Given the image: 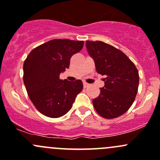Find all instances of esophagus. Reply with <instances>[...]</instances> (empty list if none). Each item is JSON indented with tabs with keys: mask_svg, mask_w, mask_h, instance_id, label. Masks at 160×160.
I'll return each instance as SVG.
<instances>
[{
	"mask_svg": "<svg viewBox=\"0 0 160 160\" xmlns=\"http://www.w3.org/2000/svg\"><path fill=\"white\" fill-rule=\"evenodd\" d=\"M88 86H89V83H86V82H83V88H88Z\"/></svg>",
	"mask_w": 160,
	"mask_h": 160,
	"instance_id": "obj_1",
	"label": "esophagus"
}]
</instances>
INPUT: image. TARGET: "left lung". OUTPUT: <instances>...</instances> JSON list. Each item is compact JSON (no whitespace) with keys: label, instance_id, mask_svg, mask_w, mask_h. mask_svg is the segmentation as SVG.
Masks as SVG:
<instances>
[{"label":"left lung","instance_id":"obj_1","mask_svg":"<svg viewBox=\"0 0 160 160\" xmlns=\"http://www.w3.org/2000/svg\"><path fill=\"white\" fill-rule=\"evenodd\" d=\"M86 47L97 72L106 76L99 96L93 100L95 110L108 119L122 115L132 105L138 92L136 67L125 53L105 42L87 41Z\"/></svg>","mask_w":160,"mask_h":160}]
</instances>
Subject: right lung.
Segmentation results:
<instances>
[{
  "label": "right lung",
  "mask_w": 160,
  "mask_h": 160,
  "mask_svg": "<svg viewBox=\"0 0 160 160\" xmlns=\"http://www.w3.org/2000/svg\"><path fill=\"white\" fill-rule=\"evenodd\" d=\"M83 41L53 39L31 51L24 62L23 80L36 109L49 118H59L72 108L83 90L80 80H60L59 74L69 68L72 56L79 52Z\"/></svg>",
  "instance_id": "add662e5"
}]
</instances>
